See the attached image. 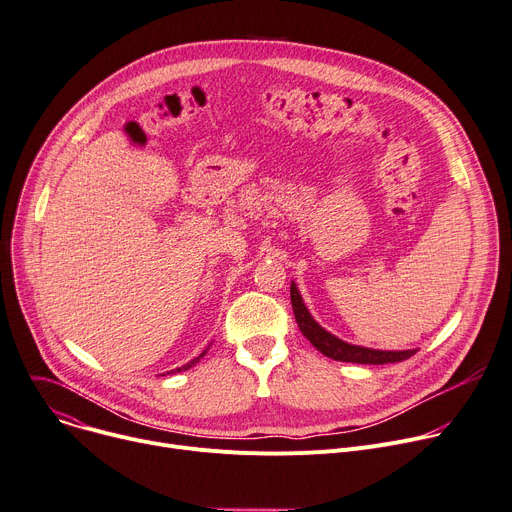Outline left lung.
<instances>
[{"instance_id":"1","label":"left lung","mask_w":512,"mask_h":512,"mask_svg":"<svg viewBox=\"0 0 512 512\" xmlns=\"http://www.w3.org/2000/svg\"><path fill=\"white\" fill-rule=\"evenodd\" d=\"M291 305L295 313V322L303 336L316 346L322 355L342 361V363H361V365H385V363H400L416 355L414 350H375V348H365L357 344H348L328 330H324L316 320L311 318L309 309L305 307L301 293L295 283H291Z\"/></svg>"}]
</instances>
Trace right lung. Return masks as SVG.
Segmentation results:
<instances>
[{
	"label": "right lung",
	"instance_id": "add662e5",
	"mask_svg": "<svg viewBox=\"0 0 512 512\" xmlns=\"http://www.w3.org/2000/svg\"><path fill=\"white\" fill-rule=\"evenodd\" d=\"M207 350H209V348H207ZM207 350H205V352H201V355L196 357V359H192L190 363H186V365H182V367H178V369H174V371H170V373H180V371H186V369H190L192 365H196V363H199V361H201V359L207 355ZM164 375H166V373H164Z\"/></svg>",
	"mask_w": 512,
	"mask_h": 512
}]
</instances>
